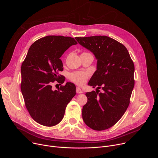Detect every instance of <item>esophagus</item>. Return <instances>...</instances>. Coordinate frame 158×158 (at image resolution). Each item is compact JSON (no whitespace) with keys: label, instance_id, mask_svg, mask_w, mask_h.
I'll return each mask as SVG.
<instances>
[{"label":"esophagus","instance_id":"esophagus-1","mask_svg":"<svg viewBox=\"0 0 158 158\" xmlns=\"http://www.w3.org/2000/svg\"><path fill=\"white\" fill-rule=\"evenodd\" d=\"M76 93H77V94H81V93H82L83 92H82V90L81 89V88L77 87H76Z\"/></svg>","mask_w":158,"mask_h":158}]
</instances>
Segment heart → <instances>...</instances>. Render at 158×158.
Listing matches in <instances>:
<instances>
[{
  "instance_id": "heart-1",
  "label": "heart",
  "mask_w": 158,
  "mask_h": 158,
  "mask_svg": "<svg viewBox=\"0 0 158 158\" xmlns=\"http://www.w3.org/2000/svg\"><path fill=\"white\" fill-rule=\"evenodd\" d=\"M85 53L87 52H84L82 54ZM89 76V73L85 71H76L70 74L69 79L76 84L82 85L86 82Z\"/></svg>"
}]
</instances>
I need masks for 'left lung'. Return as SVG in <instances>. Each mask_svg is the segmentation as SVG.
I'll return each mask as SVG.
<instances>
[{
	"mask_svg": "<svg viewBox=\"0 0 158 158\" xmlns=\"http://www.w3.org/2000/svg\"><path fill=\"white\" fill-rule=\"evenodd\" d=\"M76 39L98 59L97 70L88 84L102 91L85 94L87 102L82 108V119L94 130L109 129L122 118L130 103L134 85V62L124 45L109 37Z\"/></svg>",
	"mask_w": 158,
	"mask_h": 158,
	"instance_id": "left-lung-1",
	"label": "left lung"
}]
</instances>
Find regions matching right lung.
Segmentation results:
<instances>
[{
  "label": "right lung",
  "instance_id": "right-lung-1",
  "mask_svg": "<svg viewBox=\"0 0 158 158\" xmlns=\"http://www.w3.org/2000/svg\"><path fill=\"white\" fill-rule=\"evenodd\" d=\"M71 37L48 35L35 41L21 66L20 89L25 106L37 123L51 127L64 118L66 106L76 94L73 83L67 82L53 91L52 83L60 84L65 77L60 57L71 46L77 44Z\"/></svg>",
  "mask_w": 158,
  "mask_h": 158
}]
</instances>
